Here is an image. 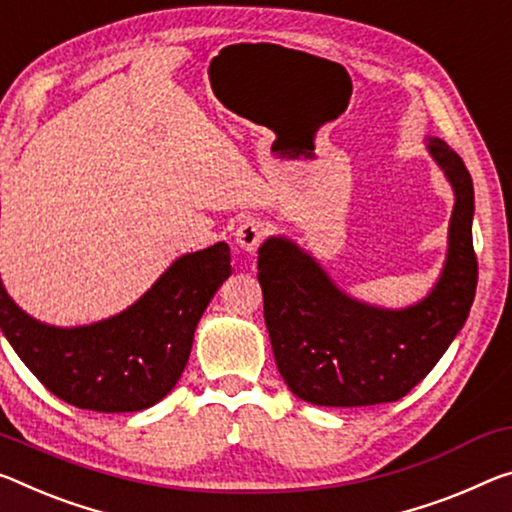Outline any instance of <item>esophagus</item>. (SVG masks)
<instances>
[{
  "label": "esophagus",
  "instance_id": "34e87169",
  "mask_svg": "<svg viewBox=\"0 0 512 512\" xmlns=\"http://www.w3.org/2000/svg\"><path fill=\"white\" fill-rule=\"evenodd\" d=\"M266 232H269V227H266L264 221H259V218H246V221L237 227V232H234V241H237V246L246 250V253H255V250L262 246Z\"/></svg>",
  "mask_w": 512,
  "mask_h": 512
}]
</instances>
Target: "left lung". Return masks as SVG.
I'll return each mask as SVG.
<instances>
[{"label": "left lung", "mask_w": 512, "mask_h": 512, "mask_svg": "<svg viewBox=\"0 0 512 512\" xmlns=\"http://www.w3.org/2000/svg\"><path fill=\"white\" fill-rule=\"evenodd\" d=\"M426 148L456 193L440 280L419 303L385 310L344 294L312 255L287 237L259 246L257 280L275 364L298 399L328 408L399 401L428 376L465 326L478 264L474 184L442 139Z\"/></svg>", "instance_id": "8db88e82"}]
</instances>
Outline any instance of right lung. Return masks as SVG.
Segmentation results:
<instances>
[{"instance_id": "obj_1", "label": "right lung", "mask_w": 512, "mask_h": 512, "mask_svg": "<svg viewBox=\"0 0 512 512\" xmlns=\"http://www.w3.org/2000/svg\"><path fill=\"white\" fill-rule=\"evenodd\" d=\"M230 273V246L218 241L175 259L125 312L77 328L36 321L0 280V330L61 401L95 412H139L180 380L200 316Z\"/></svg>"}]
</instances>
